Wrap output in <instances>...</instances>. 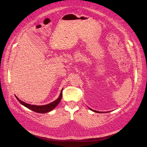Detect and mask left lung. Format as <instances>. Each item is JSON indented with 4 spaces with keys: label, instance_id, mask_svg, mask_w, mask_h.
<instances>
[{
    "label": "left lung",
    "instance_id": "obj_1",
    "mask_svg": "<svg viewBox=\"0 0 147 147\" xmlns=\"http://www.w3.org/2000/svg\"><path fill=\"white\" fill-rule=\"evenodd\" d=\"M91 110H92L93 111H94V112H96V113H102V112H101V111H96V110H92L91 109H90Z\"/></svg>",
    "mask_w": 147,
    "mask_h": 147
}]
</instances>
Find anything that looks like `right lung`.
Masks as SVG:
<instances>
[{
	"label": "right lung",
	"mask_w": 147,
	"mask_h": 147,
	"mask_svg": "<svg viewBox=\"0 0 147 147\" xmlns=\"http://www.w3.org/2000/svg\"><path fill=\"white\" fill-rule=\"evenodd\" d=\"M63 89L61 90V93L60 95V96L58 97V98L54 102H52L49 104H46V105H31V104H29L27 103H25L23 101L20 100V99L17 98L16 96V98H17V100L19 101V102L22 104L23 105H24L25 107H27L28 109H30L35 112H37V113H47V112H49V111H51L53 110L57 105L61 101V99L62 98V92Z\"/></svg>",
	"instance_id": "1"
}]
</instances>
